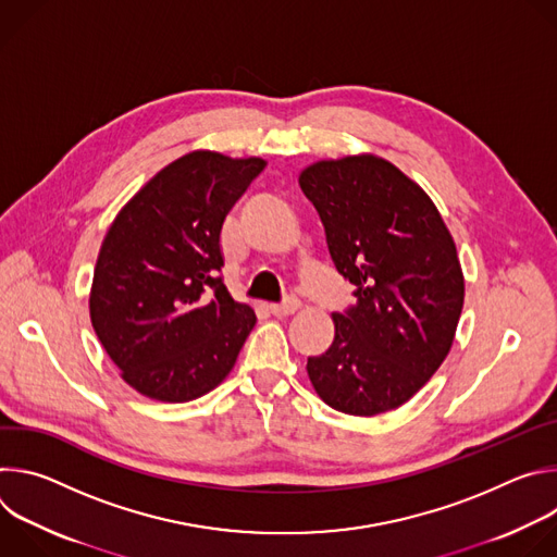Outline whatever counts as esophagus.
I'll list each match as a JSON object with an SVG mask.
<instances>
[{"instance_id": "esophagus-1", "label": "esophagus", "mask_w": 557, "mask_h": 557, "mask_svg": "<svg viewBox=\"0 0 557 557\" xmlns=\"http://www.w3.org/2000/svg\"><path fill=\"white\" fill-rule=\"evenodd\" d=\"M269 310L282 320V317H290V314H295V312L299 310V299L288 297L284 304H271V306H269Z\"/></svg>"}]
</instances>
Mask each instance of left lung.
<instances>
[{
    "instance_id": "1",
    "label": "left lung",
    "mask_w": 557,
    "mask_h": 557,
    "mask_svg": "<svg viewBox=\"0 0 557 557\" xmlns=\"http://www.w3.org/2000/svg\"><path fill=\"white\" fill-rule=\"evenodd\" d=\"M331 258L357 290L335 339L306 372L320 399L352 417L401 408L445 361L462 312L454 237L425 189L376 153L322 158L299 172Z\"/></svg>"
}]
</instances>
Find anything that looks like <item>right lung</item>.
Here are the masks:
<instances>
[{"label":"right lung","instance_id":"add662e5","mask_svg":"<svg viewBox=\"0 0 557 557\" xmlns=\"http://www.w3.org/2000/svg\"><path fill=\"white\" fill-rule=\"evenodd\" d=\"M264 158L196 149L151 176L112 220L95 267L90 322L121 379L163 404H187L235 366L256 312L231 297L220 228Z\"/></svg>","mask_w":557,"mask_h":557}]
</instances>
